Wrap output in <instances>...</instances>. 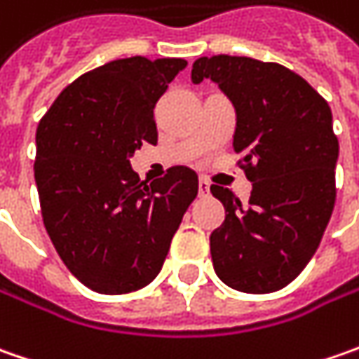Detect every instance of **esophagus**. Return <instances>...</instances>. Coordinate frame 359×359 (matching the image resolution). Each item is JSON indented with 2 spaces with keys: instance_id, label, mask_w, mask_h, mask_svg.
<instances>
[{
  "instance_id": "esophagus-1",
  "label": "esophagus",
  "mask_w": 359,
  "mask_h": 359,
  "mask_svg": "<svg viewBox=\"0 0 359 359\" xmlns=\"http://www.w3.org/2000/svg\"><path fill=\"white\" fill-rule=\"evenodd\" d=\"M198 194H200V198H205V196H210V184H208L205 180H200V186H198Z\"/></svg>"
}]
</instances>
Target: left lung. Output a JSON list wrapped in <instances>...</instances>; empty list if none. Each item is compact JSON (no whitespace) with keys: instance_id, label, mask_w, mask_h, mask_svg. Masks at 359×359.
I'll return each instance as SVG.
<instances>
[{"instance_id":"8db88e82","label":"left lung","mask_w":359,"mask_h":359,"mask_svg":"<svg viewBox=\"0 0 359 359\" xmlns=\"http://www.w3.org/2000/svg\"><path fill=\"white\" fill-rule=\"evenodd\" d=\"M212 79L236 109L233 149L252 182L241 205L212 186L226 219L210 236L222 282L245 294L282 290L316 254L336 201L339 145L332 109L310 83L280 63L200 57L191 81Z\"/></svg>"}]
</instances>
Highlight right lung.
<instances>
[{"instance_id":"right-lung-1","label":"right lung","mask_w":359,"mask_h":359,"mask_svg":"<svg viewBox=\"0 0 359 359\" xmlns=\"http://www.w3.org/2000/svg\"><path fill=\"white\" fill-rule=\"evenodd\" d=\"M187 62L142 55L95 67L57 95L35 133L43 226L63 264L97 294L156 280L198 175L175 165L151 184L130 159L158 142L154 107Z\"/></svg>"}]
</instances>
